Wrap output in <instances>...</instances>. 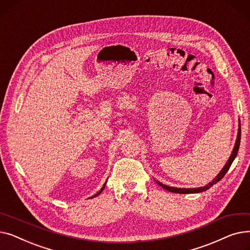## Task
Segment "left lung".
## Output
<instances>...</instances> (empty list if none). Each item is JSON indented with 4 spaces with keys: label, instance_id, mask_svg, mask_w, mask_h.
Instances as JSON below:
<instances>
[{
    "label": "left lung",
    "instance_id": "8db88e82",
    "mask_svg": "<svg viewBox=\"0 0 250 250\" xmlns=\"http://www.w3.org/2000/svg\"><path fill=\"white\" fill-rule=\"evenodd\" d=\"M240 138H241V126H240V122H239V126H238V133H237V139H236V142H235V145H234V148H233V151L229 157V159L227 161V163L224 165V167H223V169L221 170V171L218 173V175L211 181L208 182V185H206L205 187H201V188H173V187H169V186H166V185H163L162 182L158 181V180H155L157 183L160 187H162L164 189L170 191V192H175V193H199V192H202V191H205L207 189H208L211 187H213L214 185H216V183L218 181H220L223 177L225 176V174L227 173V171L229 170L232 162L234 161V159L236 158V156H237V153H238V150H239V145H240Z\"/></svg>",
    "mask_w": 250,
    "mask_h": 250
}]
</instances>
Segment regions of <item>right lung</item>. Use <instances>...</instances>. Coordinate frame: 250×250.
<instances>
[{
	"mask_svg": "<svg viewBox=\"0 0 250 250\" xmlns=\"http://www.w3.org/2000/svg\"><path fill=\"white\" fill-rule=\"evenodd\" d=\"M106 182H107V180H106V181H105V183H104V185H103V187L101 188V189H100V190H99V191H98V192H97L96 194H94L93 196H91V198H89V199H93V198H95V196H97L98 194H100V193L102 192V190L104 189V188H105V185H106Z\"/></svg>",
	"mask_w": 250,
	"mask_h": 250,
	"instance_id": "add662e5",
	"label": "right lung"
}]
</instances>
